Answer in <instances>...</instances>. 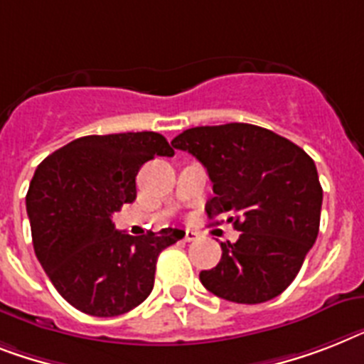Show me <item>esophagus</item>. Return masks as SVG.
Masks as SVG:
<instances>
[{"label":"esophagus","mask_w":364,"mask_h":364,"mask_svg":"<svg viewBox=\"0 0 364 364\" xmlns=\"http://www.w3.org/2000/svg\"><path fill=\"white\" fill-rule=\"evenodd\" d=\"M193 240H197V232H193V230H186L184 242H193Z\"/></svg>","instance_id":"34e87169"}]
</instances>
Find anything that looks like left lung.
<instances>
[{"label":"left lung","mask_w":364,"mask_h":364,"mask_svg":"<svg viewBox=\"0 0 364 364\" xmlns=\"http://www.w3.org/2000/svg\"><path fill=\"white\" fill-rule=\"evenodd\" d=\"M171 145L206 167L215 193L206 203L208 218H225L242 230L236 243L221 242L218 266L200 272L204 288L245 305L284 292L320 229L323 191L311 156L245 122L189 128Z\"/></svg>","instance_id":"1"}]
</instances>
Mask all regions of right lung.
<instances>
[{"instance_id":"obj_1","label":"right lung","mask_w":364,"mask_h":364,"mask_svg":"<svg viewBox=\"0 0 364 364\" xmlns=\"http://www.w3.org/2000/svg\"><path fill=\"white\" fill-rule=\"evenodd\" d=\"M156 156H175L156 132L85 135L42 160L26 197L33 247L48 277L72 307L109 318L145 301L156 260L184 230L130 236L113 212L135 200V176Z\"/></svg>"}]
</instances>
